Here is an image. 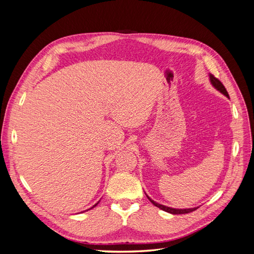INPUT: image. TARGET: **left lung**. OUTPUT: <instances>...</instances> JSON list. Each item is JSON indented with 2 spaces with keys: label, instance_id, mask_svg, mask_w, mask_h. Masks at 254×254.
I'll list each match as a JSON object with an SVG mask.
<instances>
[{
  "label": "left lung",
  "instance_id": "left-lung-1",
  "mask_svg": "<svg viewBox=\"0 0 254 254\" xmlns=\"http://www.w3.org/2000/svg\"><path fill=\"white\" fill-rule=\"evenodd\" d=\"M210 80H211V83L213 84V86H214L215 88H216L219 92H221L222 94H225L227 97H229V94H228V92H227V90H226L225 86H224V84L221 83V81H220L218 78L215 77L214 75L210 74ZM147 197H148V196H147ZM148 199H149V201H150L153 205H156V206H158V207H159V209L163 210V211H165V212L171 213V214H188V213H190V212H193V211H195V210H197V209H198V207H191V209H184V210H180V209H172V207H168V206L162 205V204H160V203H157L156 201L151 200V199H150L149 197H148Z\"/></svg>",
  "mask_w": 254,
  "mask_h": 254
}]
</instances>
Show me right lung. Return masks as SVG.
Masks as SVG:
<instances>
[{
  "label": "right lung",
  "mask_w": 254,
  "mask_h": 254,
  "mask_svg": "<svg viewBox=\"0 0 254 254\" xmlns=\"http://www.w3.org/2000/svg\"><path fill=\"white\" fill-rule=\"evenodd\" d=\"M95 205H96V204H95ZM95 205H93V206H92V207H94V206H95Z\"/></svg>",
  "instance_id": "add662e5"
}]
</instances>
